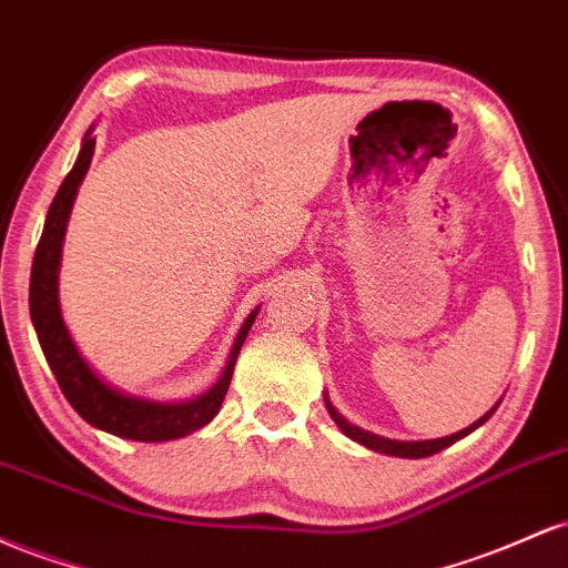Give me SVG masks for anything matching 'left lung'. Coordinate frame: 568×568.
Wrapping results in <instances>:
<instances>
[{
  "label": "left lung",
  "mask_w": 568,
  "mask_h": 568,
  "mask_svg": "<svg viewBox=\"0 0 568 568\" xmlns=\"http://www.w3.org/2000/svg\"><path fill=\"white\" fill-rule=\"evenodd\" d=\"M325 408H328V414L334 416V422H336V425H338V429H342L344 435H349L352 440L363 443V446L371 448V452L389 454V456H403V459H422V456H433V454L443 452V448H448V446H452V443H456V440H459V438H465L467 433H473L475 427H480V425H484V422L488 419V416H491L494 410H497V406H494L491 410H488L486 416H480V419L475 422V425H470V427H467V429H462V433H456V435H448V438H438V440H419V443H403V440H389V438H379V435H374V433H366V429H361V427L349 425V422L344 419V416L338 414V410H336L334 406H331V400H328V397H325Z\"/></svg>",
  "instance_id": "8db88e82"
}]
</instances>
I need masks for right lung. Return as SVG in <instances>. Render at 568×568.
Masks as SVG:
<instances>
[{
	"label": "right lung",
	"mask_w": 568,
	"mask_h": 568,
	"mask_svg": "<svg viewBox=\"0 0 568 568\" xmlns=\"http://www.w3.org/2000/svg\"><path fill=\"white\" fill-rule=\"evenodd\" d=\"M95 152V139H84L82 152L77 158L61 189H58L53 205H50L48 219H44L42 237H39L34 264H31V288H29V310L31 321H34L39 344H42L44 357H48L50 368H53L58 387L67 395L71 408L82 416L88 425L106 433L120 435V438L158 443L184 438L219 414L221 403H224L226 389H230L234 361H237L240 347H243L247 331H251L256 312L247 317L243 328H240L237 342H234L230 363H226L224 374L211 393H205L197 400L189 403H149L139 397H128L116 389L103 384L90 371L88 363L77 352L71 342L67 325H63L61 310H58V264H61V245L63 232H67V221L71 213V202H74L77 186L82 184L84 173H88L90 160Z\"/></svg>",
	"instance_id": "add662e5"
}]
</instances>
